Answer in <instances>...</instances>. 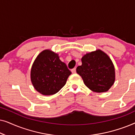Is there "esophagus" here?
Wrapping results in <instances>:
<instances>
[{"label":"esophagus","instance_id":"esophagus-1","mask_svg":"<svg viewBox=\"0 0 135 135\" xmlns=\"http://www.w3.org/2000/svg\"><path fill=\"white\" fill-rule=\"evenodd\" d=\"M71 72H72V73H73V74L76 73V68H74V69H72Z\"/></svg>","mask_w":135,"mask_h":135}]
</instances>
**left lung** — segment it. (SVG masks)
<instances>
[{
  "label": "left lung",
  "mask_w": 135,
  "mask_h": 135,
  "mask_svg": "<svg viewBox=\"0 0 135 135\" xmlns=\"http://www.w3.org/2000/svg\"><path fill=\"white\" fill-rule=\"evenodd\" d=\"M82 65L76 72L82 77L85 85L97 93L108 91L115 80V68L109 56L98 49L82 56Z\"/></svg>",
  "instance_id": "left-lung-1"
}]
</instances>
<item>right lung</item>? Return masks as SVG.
Returning a JSON list of instances; mask_svg holds the SVG:
<instances>
[{
    "label": "right lung",
    "instance_id": "1",
    "mask_svg": "<svg viewBox=\"0 0 135 135\" xmlns=\"http://www.w3.org/2000/svg\"><path fill=\"white\" fill-rule=\"evenodd\" d=\"M71 72L60 60L58 53L44 50L37 55L31 70L34 88L43 95H52L65 85Z\"/></svg>",
    "mask_w": 135,
    "mask_h": 135
}]
</instances>
